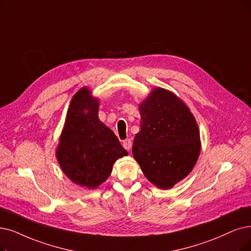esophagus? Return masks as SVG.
Masks as SVG:
<instances>
[{
	"mask_svg": "<svg viewBox=\"0 0 251 251\" xmlns=\"http://www.w3.org/2000/svg\"><path fill=\"white\" fill-rule=\"evenodd\" d=\"M123 146L125 147V149L129 150L132 148V140L131 139H126L123 142Z\"/></svg>",
	"mask_w": 251,
	"mask_h": 251,
	"instance_id": "1",
	"label": "esophagus"
}]
</instances>
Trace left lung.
Instances as JSON below:
<instances>
[{
    "label": "left lung",
    "instance_id": "1",
    "mask_svg": "<svg viewBox=\"0 0 251 251\" xmlns=\"http://www.w3.org/2000/svg\"><path fill=\"white\" fill-rule=\"evenodd\" d=\"M139 112L134 158L153 185L171 188L192 172L201 152L197 120L181 99L163 87L152 88Z\"/></svg>",
    "mask_w": 251,
    "mask_h": 251
}]
</instances>
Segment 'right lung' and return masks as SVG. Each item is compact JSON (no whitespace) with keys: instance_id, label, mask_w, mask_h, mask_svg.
I'll list each match as a JSON object with an SVG mask.
<instances>
[{"instance_id":"obj_1","label":"right lung","mask_w":251,"mask_h":251,"mask_svg":"<svg viewBox=\"0 0 251 251\" xmlns=\"http://www.w3.org/2000/svg\"><path fill=\"white\" fill-rule=\"evenodd\" d=\"M100 100L87 86L73 96L55 156L64 174L77 185L97 188L112 172L113 164L127 155L117 137L99 118Z\"/></svg>"}]
</instances>
